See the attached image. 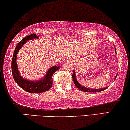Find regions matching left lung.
<instances>
[{"mask_svg":"<svg viewBox=\"0 0 130 130\" xmlns=\"http://www.w3.org/2000/svg\"><path fill=\"white\" fill-rule=\"evenodd\" d=\"M73 81H74V84H75V86L77 87V88L79 89V90H80L81 91H85V92H91V93H95V92H100V91H102L105 90V89H106V88L105 89H88V88H85L84 86H82L80 85L79 83H78L77 82V80H76V79L75 78V72H74V71H73ZM116 76H117V75L116 76V78H116Z\"/></svg>","mask_w":130,"mask_h":130,"instance_id":"1","label":"left lung"}]
</instances>
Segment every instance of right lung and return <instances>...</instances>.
<instances>
[{
  "label": "right lung",
  "mask_w": 130,
  "mask_h": 130,
  "mask_svg": "<svg viewBox=\"0 0 130 130\" xmlns=\"http://www.w3.org/2000/svg\"><path fill=\"white\" fill-rule=\"evenodd\" d=\"M36 38H39V37L35 33L31 34V35L23 38L16 46L11 61L12 74L14 80L23 90L30 93H42L50 90L51 87L52 86L53 84L52 76L55 72L60 67L59 66H54L51 67L48 70L46 76L43 79L39 80V81H36V82L34 81H29V80L23 79L22 77H21L18 73V66H17L16 62L17 54L20 48H21L22 45H23V44L27 40L36 39Z\"/></svg>",
  "instance_id": "obj_1"
}]
</instances>
